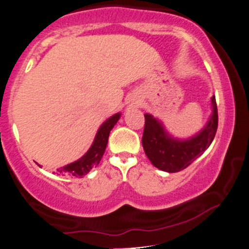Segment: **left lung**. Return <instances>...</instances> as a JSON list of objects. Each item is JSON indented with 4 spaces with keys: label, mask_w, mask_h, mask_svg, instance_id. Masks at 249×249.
<instances>
[{
    "label": "left lung",
    "mask_w": 249,
    "mask_h": 249,
    "mask_svg": "<svg viewBox=\"0 0 249 249\" xmlns=\"http://www.w3.org/2000/svg\"><path fill=\"white\" fill-rule=\"evenodd\" d=\"M213 113L209 124L197 136L178 141L169 136L154 116L144 114L142 145L154 166L166 172H178L194 163L210 147L218 129V108L212 96Z\"/></svg>",
    "instance_id": "left-lung-1"
}]
</instances>
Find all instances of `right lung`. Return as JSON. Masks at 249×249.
<instances>
[{"mask_svg":"<svg viewBox=\"0 0 249 249\" xmlns=\"http://www.w3.org/2000/svg\"><path fill=\"white\" fill-rule=\"evenodd\" d=\"M120 119V114H115L112 118H109L101 125L99 129L98 134H96L94 142H93L92 147L86 154L78 160L77 162L67 164L63 168L57 169L58 175H63V176H72V177H79L81 178L86 174H89L92 168H94L100 163L102 155H104L105 150H106L108 137H109L110 130L115 125L118 120Z\"/></svg>","mask_w":249,"mask_h":249,"instance_id":"1","label":"right lung"}]
</instances>
